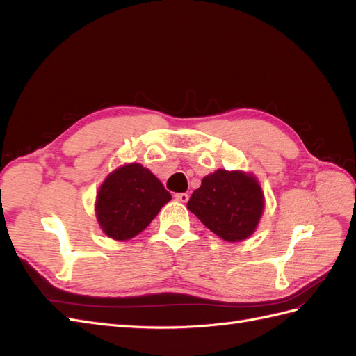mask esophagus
<instances>
[{
  "label": "esophagus",
  "mask_w": 356,
  "mask_h": 356,
  "mask_svg": "<svg viewBox=\"0 0 356 356\" xmlns=\"http://www.w3.org/2000/svg\"><path fill=\"white\" fill-rule=\"evenodd\" d=\"M188 195H187V193H178V195H175V199L177 200H179V202H182V203H186L187 200H188Z\"/></svg>",
  "instance_id": "esophagus-1"
}]
</instances>
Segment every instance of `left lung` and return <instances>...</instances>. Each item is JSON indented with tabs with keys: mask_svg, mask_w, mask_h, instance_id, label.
Wrapping results in <instances>:
<instances>
[{
	"mask_svg": "<svg viewBox=\"0 0 356 356\" xmlns=\"http://www.w3.org/2000/svg\"><path fill=\"white\" fill-rule=\"evenodd\" d=\"M187 208L221 239L241 242L255 232L264 209V196L251 174L218 169L202 179Z\"/></svg>",
	"mask_w": 356,
	"mask_h": 356,
	"instance_id": "8db88e82",
	"label": "left lung"
}]
</instances>
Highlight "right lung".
<instances>
[{
    "label": "right lung",
    "mask_w": 356,
    "mask_h": 356,
    "mask_svg": "<svg viewBox=\"0 0 356 356\" xmlns=\"http://www.w3.org/2000/svg\"><path fill=\"white\" fill-rule=\"evenodd\" d=\"M170 199V193L149 169L129 163L102 182L96 196V218L108 238L127 241L147 229Z\"/></svg>",
    "instance_id": "obj_1"
}]
</instances>
